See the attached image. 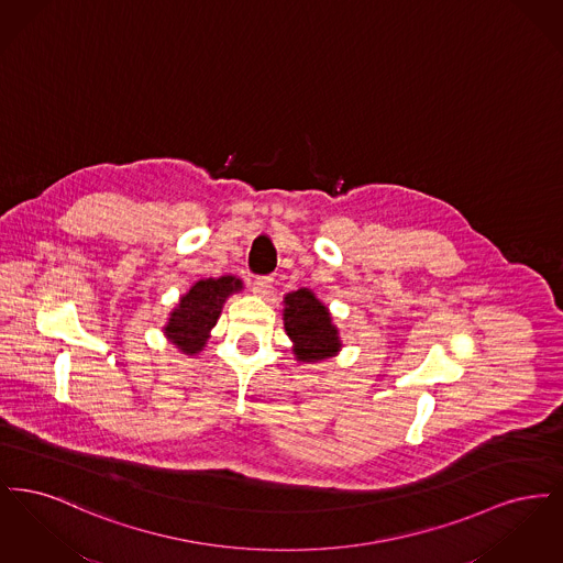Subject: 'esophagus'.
Segmentation results:
<instances>
[{
	"label": "esophagus",
	"instance_id": "34e87169",
	"mask_svg": "<svg viewBox=\"0 0 563 563\" xmlns=\"http://www.w3.org/2000/svg\"><path fill=\"white\" fill-rule=\"evenodd\" d=\"M272 285H274V278H272V276H255V280H253L251 287H253V294L268 295Z\"/></svg>",
	"mask_w": 563,
	"mask_h": 563
}]
</instances>
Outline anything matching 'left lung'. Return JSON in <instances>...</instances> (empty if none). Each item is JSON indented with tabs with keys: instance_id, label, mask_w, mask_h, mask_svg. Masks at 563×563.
<instances>
[{
	"instance_id": "obj_1",
	"label": "left lung",
	"mask_w": 563,
	"mask_h": 563,
	"mask_svg": "<svg viewBox=\"0 0 563 563\" xmlns=\"http://www.w3.org/2000/svg\"><path fill=\"white\" fill-rule=\"evenodd\" d=\"M285 329L294 340L297 361H322L340 350L338 329L321 301L308 289L285 297Z\"/></svg>"
}]
</instances>
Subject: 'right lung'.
Here are the masks:
<instances>
[{
  "label": "right lung",
  "mask_w": 563,
  "mask_h": 563,
  "mask_svg": "<svg viewBox=\"0 0 563 563\" xmlns=\"http://www.w3.org/2000/svg\"><path fill=\"white\" fill-rule=\"evenodd\" d=\"M239 289H242V283L234 276L198 280L189 289V294L181 297L179 306L170 312L164 333L181 352H200L209 340V331L221 314L225 297Z\"/></svg>",
  "instance_id": "add662e5"
}]
</instances>
